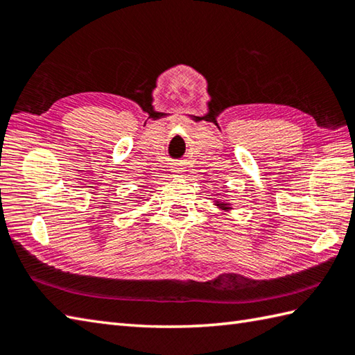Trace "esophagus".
I'll use <instances>...</instances> for the list:
<instances>
[{
    "instance_id": "esophagus-1",
    "label": "esophagus",
    "mask_w": 355,
    "mask_h": 355,
    "mask_svg": "<svg viewBox=\"0 0 355 355\" xmlns=\"http://www.w3.org/2000/svg\"><path fill=\"white\" fill-rule=\"evenodd\" d=\"M175 172H182V168H177V171Z\"/></svg>"
}]
</instances>
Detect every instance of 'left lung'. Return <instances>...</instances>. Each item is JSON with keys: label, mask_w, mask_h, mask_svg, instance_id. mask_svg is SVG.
Returning <instances> with one entry per match:
<instances>
[{"label": "left lung", "mask_w": 355, "mask_h": 355, "mask_svg": "<svg viewBox=\"0 0 355 355\" xmlns=\"http://www.w3.org/2000/svg\"><path fill=\"white\" fill-rule=\"evenodd\" d=\"M221 207H224V209H227V206H225V205H220Z\"/></svg>", "instance_id": "left-lung-1"}]
</instances>
